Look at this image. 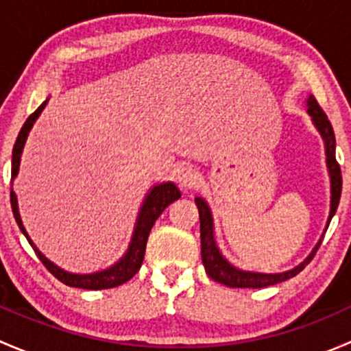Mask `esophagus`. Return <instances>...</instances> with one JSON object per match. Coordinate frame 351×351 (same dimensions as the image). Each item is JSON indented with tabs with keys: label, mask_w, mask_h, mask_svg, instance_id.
<instances>
[{
	"label": "esophagus",
	"mask_w": 351,
	"mask_h": 351,
	"mask_svg": "<svg viewBox=\"0 0 351 351\" xmlns=\"http://www.w3.org/2000/svg\"><path fill=\"white\" fill-rule=\"evenodd\" d=\"M176 182L182 189H190L198 182V171L192 166H180L176 169Z\"/></svg>",
	"instance_id": "esophagus-1"
}]
</instances>
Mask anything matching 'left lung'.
Masks as SVG:
<instances>
[{"label": "left lung", "instance_id": "1", "mask_svg": "<svg viewBox=\"0 0 351 351\" xmlns=\"http://www.w3.org/2000/svg\"><path fill=\"white\" fill-rule=\"evenodd\" d=\"M307 113H309L311 120H313L314 127L317 129L319 136L323 137L324 143V154H326V166H328V175L329 183H331V202H329V215L326 221V228H324L323 234H321L319 241L313 247L309 254L300 261L297 267L290 268L287 271H280V274H261V271H250L241 270V268L234 267L226 260L224 254L219 250L217 243H215V231H214V217L208 204L205 198L195 197V204L198 207V217H200V243H202V263H204L205 271L212 280L219 282L222 285H228L231 289H263V287L280 284V282L289 280V278L295 277L299 271L306 268V265L316 254L317 247L321 246L323 236L326 232L329 222H331L332 215H335L336 208H338L339 197H341V169H339L338 161H336V139L335 132H332L331 122L328 120L326 113L321 110L317 105L316 98L309 95L306 100Z\"/></svg>", "mask_w": 351, "mask_h": 351}]
</instances>
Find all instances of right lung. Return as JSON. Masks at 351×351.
I'll return each mask as SVG.
<instances>
[{
  "label": "right lung",
  "mask_w": 351,
  "mask_h": 351,
  "mask_svg": "<svg viewBox=\"0 0 351 351\" xmlns=\"http://www.w3.org/2000/svg\"><path fill=\"white\" fill-rule=\"evenodd\" d=\"M49 98L40 105L30 117L27 119V122L23 123L22 130H20L19 137H16V143L13 146V156H12V182L16 178L20 169V159H22V153L25 143H27V137L30 134L32 127H34L35 120L38 119V115L42 113V110L47 105ZM182 197L180 190L176 189V185L173 182H162L158 183V185L151 186L149 192L144 197L143 205H141V210L137 214L136 226H134L132 238H130L129 247H127L125 253L122 254L119 261L112 265V267L105 268V270L93 271V274H73V271H67L64 268L58 267L54 261L49 260L37 246H35L34 241L28 236L27 229H25L22 217H20L19 210V198H16V193H10V198H12V210L13 215H15V221L19 224L20 231L23 232V236L27 238V241L30 243V246L34 247V251L37 253L38 260L45 265L49 271L54 275L58 280H61L62 284L69 287H76V289H86V290H101V289H113V287H119L125 284L127 280L134 277V275L139 271L141 265H143L144 253H146V243L147 238H149V232L153 229L156 219L162 214L166 207L169 204H173L175 200Z\"/></svg>",
  "instance_id": "add662e5"
}]
</instances>
